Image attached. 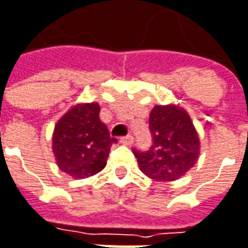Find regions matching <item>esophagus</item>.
<instances>
[{
	"mask_svg": "<svg viewBox=\"0 0 248 248\" xmlns=\"http://www.w3.org/2000/svg\"><path fill=\"white\" fill-rule=\"evenodd\" d=\"M121 143L122 144H132L133 143V136H130V135H127V136H124V138H121Z\"/></svg>",
	"mask_w": 248,
	"mask_h": 248,
	"instance_id": "34e87169",
	"label": "esophagus"
}]
</instances>
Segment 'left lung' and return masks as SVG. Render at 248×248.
Segmentation results:
<instances>
[{"instance_id": "1", "label": "left lung", "mask_w": 248, "mask_h": 248, "mask_svg": "<svg viewBox=\"0 0 248 248\" xmlns=\"http://www.w3.org/2000/svg\"><path fill=\"white\" fill-rule=\"evenodd\" d=\"M153 144L133 150L140 171L155 181H175L197 164L201 141L188 112L180 105H155L149 116Z\"/></svg>"}]
</instances>
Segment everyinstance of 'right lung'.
Returning <instances> with one entry per match:
<instances>
[{"instance_id":"add662e5","label":"right lung","mask_w":248,"mask_h":248,"mask_svg":"<svg viewBox=\"0 0 248 248\" xmlns=\"http://www.w3.org/2000/svg\"><path fill=\"white\" fill-rule=\"evenodd\" d=\"M99 110L96 102L76 104L54 126L51 150L57 167L71 178L82 180L102 171L116 143L99 121Z\"/></svg>"}]
</instances>
